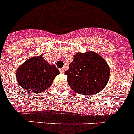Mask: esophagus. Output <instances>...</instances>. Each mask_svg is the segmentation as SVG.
Wrapping results in <instances>:
<instances>
[{
  "mask_svg": "<svg viewBox=\"0 0 134 134\" xmlns=\"http://www.w3.org/2000/svg\"><path fill=\"white\" fill-rule=\"evenodd\" d=\"M60 72L61 73V74H64V72H65V70H64L63 68H61V69H60Z\"/></svg>",
  "mask_w": 134,
  "mask_h": 134,
  "instance_id": "34e87169",
  "label": "esophagus"
}]
</instances>
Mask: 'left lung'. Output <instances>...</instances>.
Returning <instances> with one entry per match:
<instances>
[{"mask_svg":"<svg viewBox=\"0 0 134 134\" xmlns=\"http://www.w3.org/2000/svg\"><path fill=\"white\" fill-rule=\"evenodd\" d=\"M69 87L76 93L92 95L101 92L107 84L110 69L107 62L94 52L77 53L65 71Z\"/></svg>","mask_w":134,"mask_h":134,"instance_id":"1","label":"left lung"}]
</instances>
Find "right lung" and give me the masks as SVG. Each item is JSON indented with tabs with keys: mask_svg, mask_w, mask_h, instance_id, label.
Returning <instances> with one entry per match:
<instances>
[{
	"mask_svg": "<svg viewBox=\"0 0 134 134\" xmlns=\"http://www.w3.org/2000/svg\"><path fill=\"white\" fill-rule=\"evenodd\" d=\"M59 74L56 66L49 65L41 55L29 58L20 65L16 71V78L24 90L41 93L49 87Z\"/></svg>",
	"mask_w": 134,
	"mask_h": 134,
	"instance_id": "obj_1",
	"label": "right lung"
}]
</instances>
